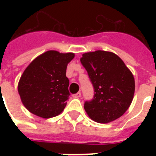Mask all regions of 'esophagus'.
<instances>
[{"mask_svg":"<svg viewBox=\"0 0 156 156\" xmlns=\"http://www.w3.org/2000/svg\"><path fill=\"white\" fill-rule=\"evenodd\" d=\"M73 98H76V99H78L79 97H81V92H78L73 95Z\"/></svg>","mask_w":156,"mask_h":156,"instance_id":"obj_1","label":"esophagus"}]
</instances>
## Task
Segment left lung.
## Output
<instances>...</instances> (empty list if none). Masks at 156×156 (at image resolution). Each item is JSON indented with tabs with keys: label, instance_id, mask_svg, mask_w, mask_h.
I'll list each match as a JSON object with an SVG mask.
<instances>
[{
	"label": "left lung",
	"instance_id": "8db88e82",
	"mask_svg": "<svg viewBox=\"0 0 156 156\" xmlns=\"http://www.w3.org/2000/svg\"><path fill=\"white\" fill-rule=\"evenodd\" d=\"M80 61L94 87V97L84 104L93 121L108 123L121 117L133 98L134 78L123 61L113 52L98 50L83 55Z\"/></svg>",
	"mask_w": 156,
	"mask_h": 156
}]
</instances>
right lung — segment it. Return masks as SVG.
Wrapping results in <instances>:
<instances>
[{
  "label": "right lung",
  "mask_w": 156,
  "mask_h": 156,
  "mask_svg": "<svg viewBox=\"0 0 156 156\" xmlns=\"http://www.w3.org/2000/svg\"><path fill=\"white\" fill-rule=\"evenodd\" d=\"M73 53L48 51L34 60L18 83L22 102L29 112L43 118L61 113L69 97L67 65Z\"/></svg>",
  "instance_id": "1"
}]
</instances>
